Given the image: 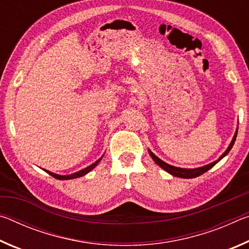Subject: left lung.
Here are the masks:
<instances>
[{
    "label": "left lung",
    "mask_w": 249,
    "mask_h": 249,
    "mask_svg": "<svg viewBox=\"0 0 249 249\" xmlns=\"http://www.w3.org/2000/svg\"><path fill=\"white\" fill-rule=\"evenodd\" d=\"M236 136H237V132L235 133L234 137H233V141H231V142L229 146V148L226 149V151L224 154H223L220 158H218V160H216V161H214L212 163H209V165H206L204 167H201V168H196V169H183V168H178V167H174L169 165V163H166L165 161H162V160H160L158 157H156V156L151 153V151L149 150V154L151 156V158L154 159V161L157 163V165L159 167H161L163 170H166L167 172H169L170 175L175 176V177H178V178H184V179H192V178H196V177H199L201 175H203L204 172H206L208 170H210L211 168L214 167L217 163V161H220V160L225 157V156L229 154V151L231 149V147H233L234 142H235V140H236Z\"/></svg>",
    "instance_id": "left-lung-1"
}]
</instances>
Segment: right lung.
<instances>
[{
  "label": "right lung",
  "mask_w": 249,
  "mask_h": 249,
  "mask_svg": "<svg viewBox=\"0 0 249 249\" xmlns=\"http://www.w3.org/2000/svg\"><path fill=\"white\" fill-rule=\"evenodd\" d=\"M101 159H102V158L98 159L94 163H92V165H90L89 167L84 168V169L80 170V171H78V172H75V174L69 175V176H59V175H56V174H53V172H50V171H46V170H45V171H46V172H48V174H49L50 176H53V178H56V179H58V180H69V179H74V178H79V177H82V176H84V175H87L88 172H90L92 169H93V168H94L96 165H98V163L100 162V160H101Z\"/></svg>",
  "instance_id": "right-lung-1"
}]
</instances>
